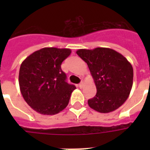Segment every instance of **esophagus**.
Wrapping results in <instances>:
<instances>
[{
    "instance_id": "esophagus-1",
    "label": "esophagus",
    "mask_w": 150,
    "mask_h": 150,
    "mask_svg": "<svg viewBox=\"0 0 150 150\" xmlns=\"http://www.w3.org/2000/svg\"><path fill=\"white\" fill-rule=\"evenodd\" d=\"M83 84H84V82H82V81L80 82L79 84V87L80 89H81V88H82V86H83Z\"/></svg>"
}]
</instances>
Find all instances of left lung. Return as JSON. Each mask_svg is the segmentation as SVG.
Instances as JSON below:
<instances>
[{
	"label": "left lung",
	"mask_w": 150,
	"mask_h": 150,
	"mask_svg": "<svg viewBox=\"0 0 150 150\" xmlns=\"http://www.w3.org/2000/svg\"><path fill=\"white\" fill-rule=\"evenodd\" d=\"M77 54L87 64L96 87V94L88 100L92 109L110 113L125 102L133 84L131 63L118 52L110 48L80 49Z\"/></svg>",
	"instance_id": "obj_1"
}]
</instances>
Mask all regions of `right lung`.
<instances>
[{
	"label": "right lung",
	"mask_w": 150,
	"mask_h": 150,
	"mask_svg": "<svg viewBox=\"0 0 150 150\" xmlns=\"http://www.w3.org/2000/svg\"><path fill=\"white\" fill-rule=\"evenodd\" d=\"M71 53L68 48L44 47L22 61L20 91L29 106L40 114L54 115L68 106L75 86L66 82L61 65Z\"/></svg>",
	"instance_id": "1"
}]
</instances>
